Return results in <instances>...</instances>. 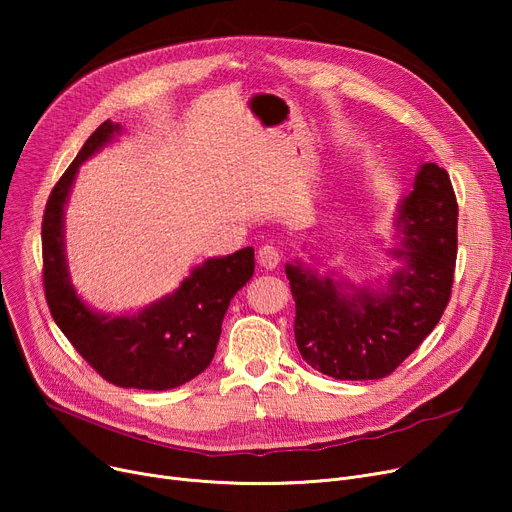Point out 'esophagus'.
I'll return each instance as SVG.
<instances>
[{
    "instance_id": "obj_1",
    "label": "esophagus",
    "mask_w": 512,
    "mask_h": 512,
    "mask_svg": "<svg viewBox=\"0 0 512 512\" xmlns=\"http://www.w3.org/2000/svg\"><path fill=\"white\" fill-rule=\"evenodd\" d=\"M257 259H259V265L265 267V270H276L280 259H282V253L276 245H263L257 251Z\"/></svg>"
}]
</instances>
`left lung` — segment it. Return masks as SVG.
<instances>
[{"label": "left lung", "mask_w": 512, "mask_h": 512, "mask_svg": "<svg viewBox=\"0 0 512 512\" xmlns=\"http://www.w3.org/2000/svg\"><path fill=\"white\" fill-rule=\"evenodd\" d=\"M456 205L448 172L423 164L396 215L405 261L386 288L340 284L315 270L286 263L297 317L294 340L303 359L334 380H382L436 328L452 292L456 263ZM348 285V289L343 286Z\"/></svg>", "instance_id": "left-lung-1"}]
</instances>
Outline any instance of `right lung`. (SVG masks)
Instances as JSON below:
<instances>
[{"instance_id":"1","label":"right lung","mask_w":512,"mask_h":512,"mask_svg":"<svg viewBox=\"0 0 512 512\" xmlns=\"http://www.w3.org/2000/svg\"><path fill=\"white\" fill-rule=\"evenodd\" d=\"M120 124L105 120L62 174L47 199L43 240V288L51 317L103 380L120 388L170 390L191 382L215 355L222 321L234 294L255 272L253 247L207 259L176 292L134 315L89 309L70 284L64 253V207L78 166L105 147Z\"/></svg>"}]
</instances>
